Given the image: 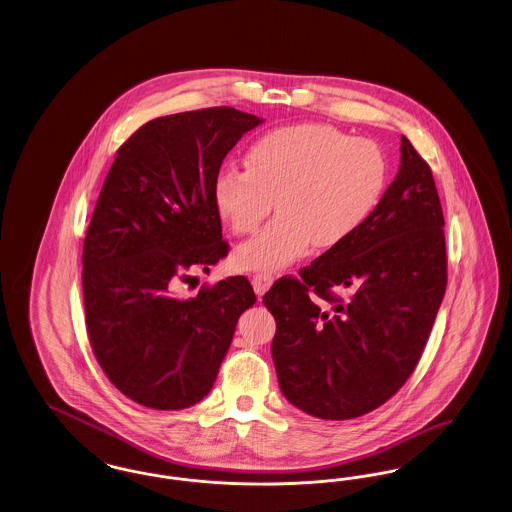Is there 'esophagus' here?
Returning <instances> with one entry per match:
<instances>
[{"label": "esophagus", "instance_id": "34e87169", "mask_svg": "<svg viewBox=\"0 0 512 512\" xmlns=\"http://www.w3.org/2000/svg\"><path fill=\"white\" fill-rule=\"evenodd\" d=\"M272 282H274V276H270V274H265V272H261V274H253V278H251V284H253V290L257 295H265V293L270 290V286H272Z\"/></svg>", "mask_w": 512, "mask_h": 512}]
</instances>
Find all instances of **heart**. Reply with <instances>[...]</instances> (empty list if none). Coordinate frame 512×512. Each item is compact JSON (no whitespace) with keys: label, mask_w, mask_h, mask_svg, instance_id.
<instances>
[{"label":"heart","mask_w":512,"mask_h":512,"mask_svg":"<svg viewBox=\"0 0 512 512\" xmlns=\"http://www.w3.org/2000/svg\"><path fill=\"white\" fill-rule=\"evenodd\" d=\"M388 184L382 151L330 124H293L261 136L247 151V169L224 167L213 195L222 220L251 234L234 265L276 272L307 255L311 244L332 249L355 236L376 211Z\"/></svg>","instance_id":"1"}]
</instances>
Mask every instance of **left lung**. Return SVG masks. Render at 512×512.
<instances>
[{"mask_svg": "<svg viewBox=\"0 0 512 512\" xmlns=\"http://www.w3.org/2000/svg\"><path fill=\"white\" fill-rule=\"evenodd\" d=\"M443 226L432 171L401 136L399 171L365 226L263 297L276 320L278 384L293 407L357 418L407 382L447 286Z\"/></svg>", "mask_w": 512, "mask_h": 512, "instance_id": "1", "label": "left lung"}]
</instances>
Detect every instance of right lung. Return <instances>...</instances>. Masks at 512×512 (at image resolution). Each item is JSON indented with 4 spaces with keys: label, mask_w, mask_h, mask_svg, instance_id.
Wrapping results in <instances>:
<instances>
[{
    "label": "right lung",
    "mask_w": 512,
    "mask_h": 512,
    "mask_svg": "<svg viewBox=\"0 0 512 512\" xmlns=\"http://www.w3.org/2000/svg\"><path fill=\"white\" fill-rule=\"evenodd\" d=\"M263 119L234 107L159 117L107 172L82 253L88 336L107 378L159 411L201 401L255 293L244 276L184 297L228 253L213 186L228 151Z\"/></svg>",
    "instance_id": "right-lung-1"
}]
</instances>
